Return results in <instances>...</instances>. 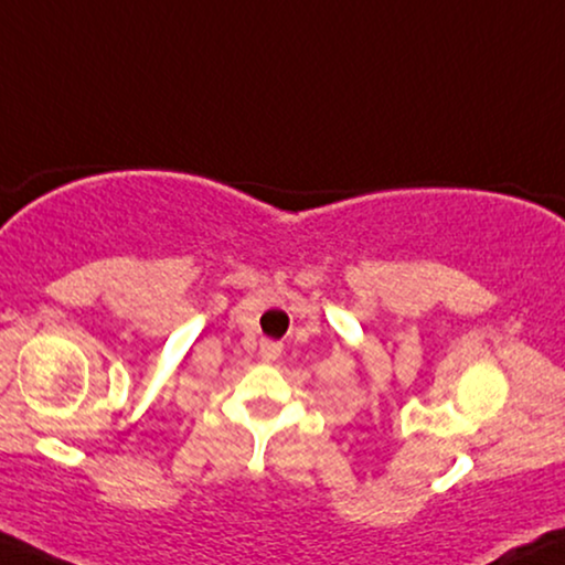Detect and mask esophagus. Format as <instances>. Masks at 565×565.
<instances>
[{"mask_svg": "<svg viewBox=\"0 0 565 565\" xmlns=\"http://www.w3.org/2000/svg\"><path fill=\"white\" fill-rule=\"evenodd\" d=\"M259 354H262V360L275 362L282 354V344L273 342V339H265V342H262V347H259Z\"/></svg>", "mask_w": 565, "mask_h": 565, "instance_id": "1", "label": "esophagus"}]
</instances>
